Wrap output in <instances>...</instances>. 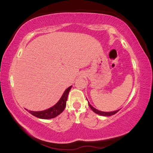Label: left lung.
Returning a JSON list of instances; mask_svg holds the SVG:
<instances>
[{
	"label": "left lung",
	"mask_w": 153,
	"mask_h": 153,
	"mask_svg": "<svg viewBox=\"0 0 153 153\" xmlns=\"http://www.w3.org/2000/svg\"><path fill=\"white\" fill-rule=\"evenodd\" d=\"M88 105H89V106L90 107V108L91 109L95 114L100 115V116H112V115L116 114L117 112H118V111H119V109H118V110H116L114 111H110V112L101 111H99V110H97V109H96L95 108H93V107L89 103H88Z\"/></svg>",
	"instance_id": "left-lung-1"
}]
</instances>
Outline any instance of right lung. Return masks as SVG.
Wrapping results in <instances>:
<instances>
[{"label":"right lung","instance_id":"add662e5","mask_svg":"<svg viewBox=\"0 0 153 153\" xmlns=\"http://www.w3.org/2000/svg\"><path fill=\"white\" fill-rule=\"evenodd\" d=\"M71 87L72 86L67 88L65 90V91L64 92L62 96L60 99V100L58 101V102L55 105L52 107V108L45 109V110L44 111H33L29 110V112L33 115V116L38 117V118L45 120L53 118V117L58 116L59 114H60L64 111V109L66 108L67 97H68V93Z\"/></svg>","mask_w":153,"mask_h":153}]
</instances>
